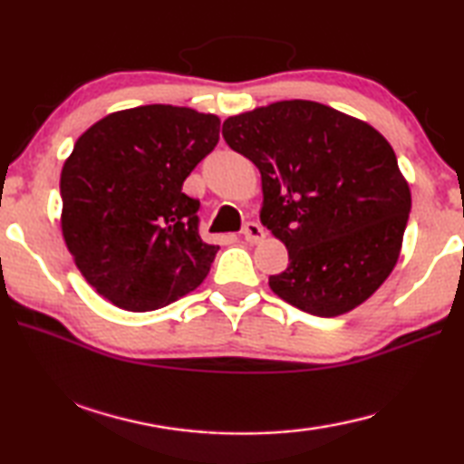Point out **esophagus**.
<instances>
[{
    "mask_svg": "<svg viewBox=\"0 0 464 464\" xmlns=\"http://www.w3.org/2000/svg\"><path fill=\"white\" fill-rule=\"evenodd\" d=\"M264 235H266L264 227L256 221H247L246 227H243V237H246V241H249V243L262 241Z\"/></svg>",
    "mask_w": 464,
    "mask_h": 464,
    "instance_id": "34e87169",
    "label": "esophagus"
}]
</instances>
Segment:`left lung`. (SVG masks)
<instances>
[{"mask_svg": "<svg viewBox=\"0 0 464 464\" xmlns=\"http://www.w3.org/2000/svg\"><path fill=\"white\" fill-rule=\"evenodd\" d=\"M223 137L260 169L262 225L288 249L274 293L317 317L364 303L395 268L411 210L389 140L309 100L229 116Z\"/></svg>", "mask_w": 464, "mask_h": 464, "instance_id": "left-lung-1", "label": "left lung"}]
</instances>
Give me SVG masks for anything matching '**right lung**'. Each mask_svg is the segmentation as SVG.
Returning a JSON list of instances; mask_svg holds the SVG:
<instances>
[{"label":"right lung","mask_w":464,"mask_h":464,"mask_svg":"<svg viewBox=\"0 0 464 464\" xmlns=\"http://www.w3.org/2000/svg\"><path fill=\"white\" fill-rule=\"evenodd\" d=\"M221 121L192 108L108 114L61 171V229L83 278L124 311H155L207 278L218 246L198 233L184 179L218 143Z\"/></svg>","instance_id":"add662e5"}]
</instances>
